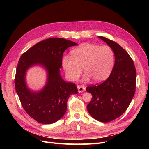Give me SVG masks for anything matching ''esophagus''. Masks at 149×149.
Here are the masks:
<instances>
[{"mask_svg": "<svg viewBox=\"0 0 149 149\" xmlns=\"http://www.w3.org/2000/svg\"><path fill=\"white\" fill-rule=\"evenodd\" d=\"M77 88L78 89V92L79 93H83L85 91V88L84 86H82L78 85V86H77Z\"/></svg>", "mask_w": 149, "mask_h": 149, "instance_id": "34e87169", "label": "esophagus"}]
</instances>
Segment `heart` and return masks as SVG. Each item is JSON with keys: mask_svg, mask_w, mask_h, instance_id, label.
Instances as JSON below:
<instances>
[{"mask_svg": "<svg viewBox=\"0 0 149 149\" xmlns=\"http://www.w3.org/2000/svg\"><path fill=\"white\" fill-rule=\"evenodd\" d=\"M71 55L72 57L65 56L62 59L66 77L71 81L78 80L83 68L84 81L92 78L95 83L107 79L113 69L114 53L108 46L85 43L73 49Z\"/></svg>", "mask_w": 149, "mask_h": 149, "instance_id": "1", "label": "heart"}]
</instances>
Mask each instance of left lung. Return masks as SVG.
<instances>
[{
  "label": "left lung",
  "mask_w": 149,
  "mask_h": 149,
  "mask_svg": "<svg viewBox=\"0 0 149 149\" xmlns=\"http://www.w3.org/2000/svg\"><path fill=\"white\" fill-rule=\"evenodd\" d=\"M98 38L113 50L115 63L104 82L86 89L92 94L87 109L94 119L108 123L118 118L129 107L136 91V71L132 58L119 44L106 37Z\"/></svg>",
  "instance_id": "8db88e82"
}]
</instances>
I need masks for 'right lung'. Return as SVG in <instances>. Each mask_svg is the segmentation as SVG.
Segmentation results:
<instances>
[{"mask_svg": "<svg viewBox=\"0 0 149 149\" xmlns=\"http://www.w3.org/2000/svg\"><path fill=\"white\" fill-rule=\"evenodd\" d=\"M77 45L62 38H48L35 44L20 58L15 78L16 92L26 113L39 123L49 124L60 120L66 111L70 96L78 93L75 84L65 81L60 74L63 52ZM36 65L47 73L46 84L38 92L30 90L26 82V71Z\"/></svg>", "mask_w": 149, "mask_h": 149, "instance_id": "1", "label": "right lung"}]
</instances>
